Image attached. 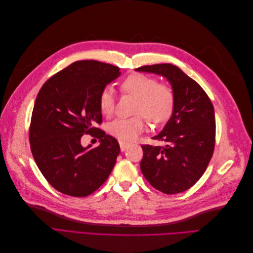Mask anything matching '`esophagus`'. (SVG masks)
Here are the masks:
<instances>
[{"instance_id": "obj_1", "label": "esophagus", "mask_w": 253, "mask_h": 253, "mask_svg": "<svg viewBox=\"0 0 253 253\" xmlns=\"http://www.w3.org/2000/svg\"><path fill=\"white\" fill-rule=\"evenodd\" d=\"M119 144H120V150H121L122 152L126 151V150L127 149V147H128V144L126 143V142H124V141H119Z\"/></svg>"}]
</instances>
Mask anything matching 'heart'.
<instances>
[{"label": "heart", "instance_id": "obj_1", "mask_svg": "<svg viewBox=\"0 0 253 253\" xmlns=\"http://www.w3.org/2000/svg\"><path fill=\"white\" fill-rule=\"evenodd\" d=\"M125 93L138 97L136 114H141L154 124H162L171 117L175 104L173 89L167 84L143 74H133L121 84ZM98 105L104 116H111L115 110V96L111 87H104L98 98ZM147 127L141 116L125 119L117 118L110 122L109 133L124 142L134 141Z\"/></svg>", "mask_w": 253, "mask_h": 253}]
</instances>
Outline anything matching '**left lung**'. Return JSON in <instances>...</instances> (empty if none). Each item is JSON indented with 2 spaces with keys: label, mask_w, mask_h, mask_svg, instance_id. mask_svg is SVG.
<instances>
[{
  "label": "left lung",
  "mask_w": 253,
  "mask_h": 253,
  "mask_svg": "<svg viewBox=\"0 0 253 253\" xmlns=\"http://www.w3.org/2000/svg\"><path fill=\"white\" fill-rule=\"evenodd\" d=\"M136 71L167 78L175 96L171 118L163 131L153 137L165 145H141V172L151 186L160 192H183L202 177L213 155L215 144L213 105L200 84L177 66L164 63L141 66Z\"/></svg>",
  "instance_id": "1"
}]
</instances>
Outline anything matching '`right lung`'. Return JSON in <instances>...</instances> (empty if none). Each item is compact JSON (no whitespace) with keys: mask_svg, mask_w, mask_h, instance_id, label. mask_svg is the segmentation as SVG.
I'll list each match as a JSON object with an SVG mask.
<instances>
[{"mask_svg":"<svg viewBox=\"0 0 253 253\" xmlns=\"http://www.w3.org/2000/svg\"><path fill=\"white\" fill-rule=\"evenodd\" d=\"M120 68L95 60L76 61L43 84L36 98L29 127L35 162L49 185L59 192L84 197L108 179L119 155V143L96 127L102 114L101 90L120 76ZM84 133L101 141L83 148Z\"/></svg>","mask_w":253,"mask_h":253,"instance_id":"add662e5","label":"right lung"}]
</instances>
